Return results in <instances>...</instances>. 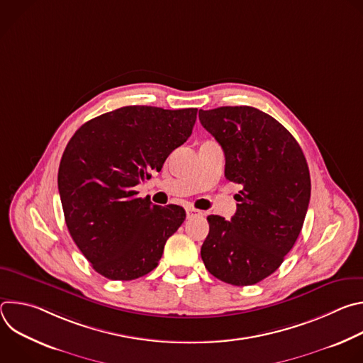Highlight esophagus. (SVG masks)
Here are the masks:
<instances>
[{"label": "esophagus", "mask_w": 363, "mask_h": 363, "mask_svg": "<svg viewBox=\"0 0 363 363\" xmlns=\"http://www.w3.org/2000/svg\"><path fill=\"white\" fill-rule=\"evenodd\" d=\"M202 216H203V213L194 208V206H188V208H186V217L188 218H195V217H202Z\"/></svg>", "instance_id": "obj_1"}]
</instances>
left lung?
<instances>
[{"label": "left lung", "instance_id": "1", "mask_svg": "<svg viewBox=\"0 0 363 363\" xmlns=\"http://www.w3.org/2000/svg\"><path fill=\"white\" fill-rule=\"evenodd\" d=\"M199 122L224 150L225 178L242 186L231 221L206 218L202 262L221 281L251 286L280 267L301 231L310 201L308 167L293 135L255 108L199 109Z\"/></svg>", "mask_w": 363, "mask_h": 363}]
</instances>
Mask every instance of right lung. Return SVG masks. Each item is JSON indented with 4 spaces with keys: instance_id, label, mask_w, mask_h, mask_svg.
Returning <instances> with one entry per match:
<instances>
[{
    "instance_id": "1",
    "label": "right lung",
    "mask_w": 363,
    "mask_h": 363,
    "mask_svg": "<svg viewBox=\"0 0 363 363\" xmlns=\"http://www.w3.org/2000/svg\"><path fill=\"white\" fill-rule=\"evenodd\" d=\"M196 111L125 106L86 122L69 140L57 177L65 220L99 274L125 281L158 266L185 210L152 205L135 186L186 142Z\"/></svg>"
}]
</instances>
